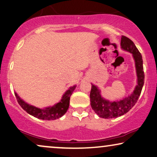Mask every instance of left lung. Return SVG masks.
I'll use <instances>...</instances> for the list:
<instances>
[{
  "label": "left lung",
  "instance_id": "1",
  "mask_svg": "<svg viewBox=\"0 0 157 157\" xmlns=\"http://www.w3.org/2000/svg\"><path fill=\"white\" fill-rule=\"evenodd\" d=\"M121 46L123 49L133 54V59L135 60L138 77L137 85L133 93L128 97L125 98L120 101L110 102L103 99L100 95V90L98 87L92 84L91 91L90 94V105L95 113H97L100 118H114L128 113L136 103L141 95L144 83L143 59L141 53L135 46L134 43L130 39L125 36H121Z\"/></svg>",
  "mask_w": 157,
  "mask_h": 157
}]
</instances>
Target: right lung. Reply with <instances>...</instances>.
<instances>
[{
	"label": "right lung",
	"mask_w": 157,
	"mask_h": 157,
	"mask_svg": "<svg viewBox=\"0 0 157 157\" xmlns=\"http://www.w3.org/2000/svg\"><path fill=\"white\" fill-rule=\"evenodd\" d=\"M75 87L76 86L71 87L68 90L66 91V93L62 96L61 101L59 103H57L52 107L46 108L44 109L29 105L25 103L24 100L21 99L16 93L15 95L21 107L24 110H26L29 114L36 117L37 118L42 119V120H56V119L61 118L64 114H65L69 108V105H70V96L75 89Z\"/></svg>",
	"instance_id": "right-lung-1"
}]
</instances>
